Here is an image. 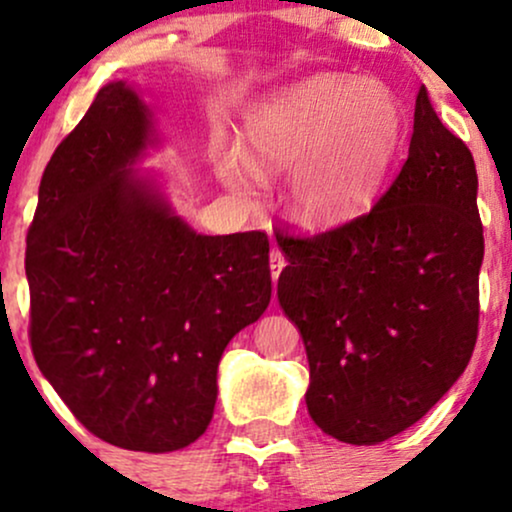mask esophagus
Here are the masks:
<instances>
[{"label":"esophagus","mask_w":512,"mask_h":512,"mask_svg":"<svg viewBox=\"0 0 512 512\" xmlns=\"http://www.w3.org/2000/svg\"><path fill=\"white\" fill-rule=\"evenodd\" d=\"M286 267V260H284V252H281L279 248H274L272 252H269V269H272V279L276 281L279 279L281 269Z\"/></svg>","instance_id":"obj_1"}]
</instances>
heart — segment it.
Masks as SVG:
<instances>
[{"label":"heart","mask_w":512,"mask_h":512,"mask_svg":"<svg viewBox=\"0 0 512 512\" xmlns=\"http://www.w3.org/2000/svg\"><path fill=\"white\" fill-rule=\"evenodd\" d=\"M404 115L397 96L378 81L322 74L269 98L245 120L240 151H226L221 178L248 192L255 170L291 165L289 202L313 228L342 226L373 207L383 192Z\"/></svg>","instance_id":"obj_1"}]
</instances>
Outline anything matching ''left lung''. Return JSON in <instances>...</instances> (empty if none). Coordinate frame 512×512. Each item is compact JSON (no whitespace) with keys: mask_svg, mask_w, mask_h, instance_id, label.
Instances as JSON below:
<instances>
[{"mask_svg":"<svg viewBox=\"0 0 512 512\" xmlns=\"http://www.w3.org/2000/svg\"><path fill=\"white\" fill-rule=\"evenodd\" d=\"M467 144L416 93L409 156L368 214L315 236L276 233V296L301 330L310 419L375 445L455 385L479 332L484 226Z\"/></svg>","mask_w":512,"mask_h":512,"instance_id":"1","label":"left lung"}]
</instances>
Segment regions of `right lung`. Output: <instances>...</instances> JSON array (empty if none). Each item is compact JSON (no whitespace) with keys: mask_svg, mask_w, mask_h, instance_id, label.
Masks as SVG:
<instances>
[{"mask_svg":"<svg viewBox=\"0 0 512 512\" xmlns=\"http://www.w3.org/2000/svg\"><path fill=\"white\" fill-rule=\"evenodd\" d=\"M151 113L103 86L52 154L26 240L31 349L93 436L173 452L207 431L226 344L272 298L262 231L202 236L132 163Z\"/></svg>","mask_w":512,"mask_h":512,"instance_id":"1","label":"right lung"}]
</instances>
